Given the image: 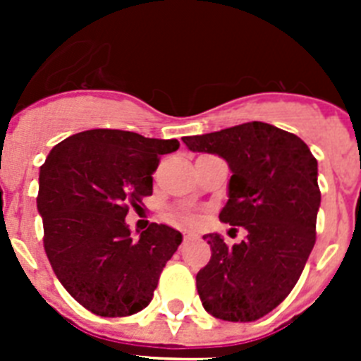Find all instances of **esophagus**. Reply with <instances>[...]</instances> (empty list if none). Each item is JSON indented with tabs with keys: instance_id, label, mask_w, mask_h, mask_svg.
Returning <instances> with one entry per match:
<instances>
[{
	"instance_id": "esophagus-1",
	"label": "esophagus",
	"mask_w": 361,
	"mask_h": 361,
	"mask_svg": "<svg viewBox=\"0 0 361 361\" xmlns=\"http://www.w3.org/2000/svg\"><path fill=\"white\" fill-rule=\"evenodd\" d=\"M193 238H195V235H193V233H186V235H184V242H190V240H193Z\"/></svg>"
}]
</instances>
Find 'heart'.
<instances>
[{
    "instance_id": "heart-1",
    "label": "heart",
    "mask_w": 361,
    "mask_h": 361,
    "mask_svg": "<svg viewBox=\"0 0 361 361\" xmlns=\"http://www.w3.org/2000/svg\"><path fill=\"white\" fill-rule=\"evenodd\" d=\"M173 219L177 220V222H180V224H195L197 220H199L197 215H193V213L190 212H175Z\"/></svg>"
}]
</instances>
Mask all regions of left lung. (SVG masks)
Wrapping results in <instances>:
<instances>
[{"instance_id": "obj_1", "label": "left lung", "mask_w": 361, "mask_h": 361, "mask_svg": "<svg viewBox=\"0 0 361 361\" xmlns=\"http://www.w3.org/2000/svg\"><path fill=\"white\" fill-rule=\"evenodd\" d=\"M183 141L228 162L233 175L219 219L247 229L231 247L219 233L204 235L212 247L197 273L204 309L220 320H258L291 293L317 240V159L295 133L260 121Z\"/></svg>"}]
</instances>
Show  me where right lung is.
Listing matches in <instances>:
<instances>
[{"label":"right lung","mask_w":361,"mask_h":361,"mask_svg":"<svg viewBox=\"0 0 361 361\" xmlns=\"http://www.w3.org/2000/svg\"><path fill=\"white\" fill-rule=\"evenodd\" d=\"M177 139L86 130L54 146L39 170L43 244L63 288L97 317H130L152 302L183 235L153 222L132 238L130 204L152 195L153 171Z\"/></svg>","instance_id":"1"}]
</instances>
